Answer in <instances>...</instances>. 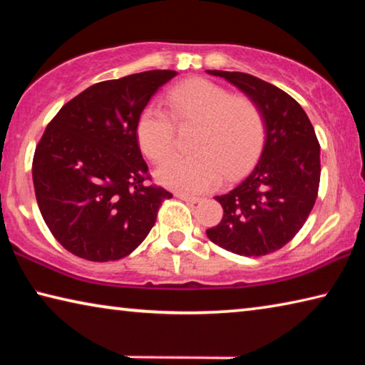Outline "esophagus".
Returning a JSON list of instances; mask_svg holds the SVG:
<instances>
[{"label": "esophagus", "mask_w": 365, "mask_h": 365, "mask_svg": "<svg viewBox=\"0 0 365 365\" xmlns=\"http://www.w3.org/2000/svg\"><path fill=\"white\" fill-rule=\"evenodd\" d=\"M177 197H180L182 201H187V202H197L201 200V197H197V196H188V195H183V193H177Z\"/></svg>", "instance_id": "34e87169"}]
</instances>
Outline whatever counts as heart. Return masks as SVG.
Here are the masks:
<instances>
[{
    "label": "heart",
    "instance_id": "b5f03b06",
    "mask_svg": "<svg viewBox=\"0 0 365 365\" xmlns=\"http://www.w3.org/2000/svg\"><path fill=\"white\" fill-rule=\"evenodd\" d=\"M170 114L148 104L137 122L141 151L154 164L168 159L175 148L176 120L196 125L191 138L195 153L175 156L158 170L164 187L196 195L217 187L222 174L235 178L250 170L261 156L267 123L259 104L246 95H232L207 78H190L168 93Z\"/></svg>",
    "mask_w": 365,
    "mask_h": 365
}]
</instances>
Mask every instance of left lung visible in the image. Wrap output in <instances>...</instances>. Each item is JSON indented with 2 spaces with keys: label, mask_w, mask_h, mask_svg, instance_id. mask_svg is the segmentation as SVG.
<instances>
[{
  "label": "left lung",
  "mask_w": 365,
  "mask_h": 365,
  "mask_svg": "<svg viewBox=\"0 0 365 365\" xmlns=\"http://www.w3.org/2000/svg\"><path fill=\"white\" fill-rule=\"evenodd\" d=\"M252 98L265 115L267 137L251 174L215 196L224 217L209 240L240 256H265L285 246L311 214L320 182V145L298 101L275 85L243 72L207 71Z\"/></svg>",
  "instance_id": "1"
}]
</instances>
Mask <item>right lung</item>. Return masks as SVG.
Returning a JSON list of instances; mask_svg holds the SVG:
<instances>
[{
  "label": "right lung",
  "mask_w": 365,
  "mask_h": 365,
  "mask_svg": "<svg viewBox=\"0 0 365 365\" xmlns=\"http://www.w3.org/2000/svg\"><path fill=\"white\" fill-rule=\"evenodd\" d=\"M177 76L148 71L95 83L66 103L35 148L36 202L53 237L86 261H117L148 237L172 193L151 180L137 122Z\"/></svg>",
  "instance_id": "add662e5"
}]
</instances>
